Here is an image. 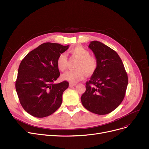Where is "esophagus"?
Returning a JSON list of instances; mask_svg holds the SVG:
<instances>
[{
	"label": "esophagus",
	"instance_id": "obj_1",
	"mask_svg": "<svg viewBox=\"0 0 149 149\" xmlns=\"http://www.w3.org/2000/svg\"><path fill=\"white\" fill-rule=\"evenodd\" d=\"M77 85L76 83H69V86L71 87V86H75Z\"/></svg>",
	"mask_w": 149,
	"mask_h": 149
}]
</instances>
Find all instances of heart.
<instances>
[{
	"mask_svg": "<svg viewBox=\"0 0 149 149\" xmlns=\"http://www.w3.org/2000/svg\"><path fill=\"white\" fill-rule=\"evenodd\" d=\"M69 53L78 60L75 68L76 69L69 70L62 75V79L70 83H75L82 79L87 74L93 73L97 66V61L94 56H91L89 52L81 46L75 47L69 50ZM68 59L66 55L61 54L58 57L56 64L58 69L64 71L67 68Z\"/></svg>",
	"mask_w": 149,
	"mask_h": 149,
	"instance_id": "obj_1",
	"label": "heart"
}]
</instances>
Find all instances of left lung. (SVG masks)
Wrapping results in <instances>:
<instances>
[{
	"label": "left lung",
	"instance_id": "1",
	"mask_svg": "<svg viewBox=\"0 0 149 149\" xmlns=\"http://www.w3.org/2000/svg\"><path fill=\"white\" fill-rule=\"evenodd\" d=\"M97 66L86 82V91L81 97L82 105L88 111L103 115L112 112L124 100L128 76L119 55L97 41L90 42Z\"/></svg>",
	"mask_w": 149,
	"mask_h": 149
}]
</instances>
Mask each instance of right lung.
I'll use <instances>...</instances> for the list:
<instances>
[{
	"mask_svg": "<svg viewBox=\"0 0 149 149\" xmlns=\"http://www.w3.org/2000/svg\"><path fill=\"white\" fill-rule=\"evenodd\" d=\"M68 48L69 45L42 44L30 52L19 65L16 92L25 111L34 117H47L61 105L63 93L69 83H54L60 75L56 64L58 57Z\"/></svg>",
	"mask_w": 149,
	"mask_h": 149,
	"instance_id": "add662e5",
	"label": "right lung"
}]
</instances>
